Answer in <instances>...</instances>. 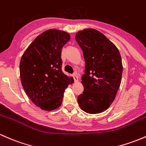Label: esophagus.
I'll return each mask as SVG.
<instances>
[{"label": "esophagus", "mask_w": 146, "mask_h": 146, "mask_svg": "<svg viewBox=\"0 0 146 146\" xmlns=\"http://www.w3.org/2000/svg\"><path fill=\"white\" fill-rule=\"evenodd\" d=\"M72 76H73L74 80L75 82H77V81H79V79H78L77 74H74L72 75Z\"/></svg>", "instance_id": "obj_1"}]
</instances>
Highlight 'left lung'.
Segmentation results:
<instances>
[{
    "mask_svg": "<svg viewBox=\"0 0 146 146\" xmlns=\"http://www.w3.org/2000/svg\"><path fill=\"white\" fill-rule=\"evenodd\" d=\"M75 40L83 51L85 71L81 77L84 90L78 104L88 113L104 111L113 102L121 82L123 65L116 46L95 29L79 31Z\"/></svg>",
    "mask_w": 146,
    "mask_h": 146,
    "instance_id": "left-lung-1",
    "label": "left lung"
}]
</instances>
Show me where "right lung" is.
Returning a JSON list of instances; mask_svg holds the SVG:
<instances>
[{"label": "right lung", "instance_id": "add662e5", "mask_svg": "<svg viewBox=\"0 0 146 146\" xmlns=\"http://www.w3.org/2000/svg\"><path fill=\"white\" fill-rule=\"evenodd\" d=\"M70 39L66 32L47 30L36 37L21 57V84L31 101L43 110L58 108L65 89L74 82L62 71L61 51Z\"/></svg>", "mask_w": 146, "mask_h": 146}]
</instances>
